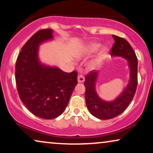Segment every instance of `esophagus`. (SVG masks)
<instances>
[{"label":"esophagus","instance_id":"1","mask_svg":"<svg viewBox=\"0 0 153 153\" xmlns=\"http://www.w3.org/2000/svg\"><path fill=\"white\" fill-rule=\"evenodd\" d=\"M84 81H85L84 76H83L82 74H79L78 76V82L79 83H82Z\"/></svg>","mask_w":153,"mask_h":153}]
</instances>
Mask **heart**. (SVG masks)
Segmentation results:
<instances>
[{"mask_svg":"<svg viewBox=\"0 0 153 153\" xmlns=\"http://www.w3.org/2000/svg\"><path fill=\"white\" fill-rule=\"evenodd\" d=\"M100 48H101V45L100 44H97V43H93V44H91V45H87L86 47H85L81 51V55H85V54H91L93 53H95V52L97 51ZM106 52V50L104 51V53ZM104 58V54H102L100 56L99 58H97V60H95V61L92 62L91 64V68H95L96 67H97L98 65H100V63H101L102 60H103V58Z\"/></svg>","mask_w":153,"mask_h":153,"instance_id":"1","label":"heart"}]
</instances>
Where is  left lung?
<instances>
[{
    "mask_svg": "<svg viewBox=\"0 0 153 153\" xmlns=\"http://www.w3.org/2000/svg\"><path fill=\"white\" fill-rule=\"evenodd\" d=\"M115 42L111 54L126 58L130 68V81L122 94L114 101L106 102L98 97L95 91V82L98 72L92 70L85 77V104L90 113L101 120L114 118L124 111L132 100L138 83V62L136 53L131 45L123 37L113 35Z\"/></svg>",
    "mask_w": 153,
    "mask_h": 153,
    "instance_id": "obj_1",
    "label": "left lung"
}]
</instances>
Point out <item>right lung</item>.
I'll return each instance as SVG.
<instances>
[{"instance_id":"obj_1","label":"right lung","mask_w":153,"mask_h":153,"mask_svg":"<svg viewBox=\"0 0 153 153\" xmlns=\"http://www.w3.org/2000/svg\"><path fill=\"white\" fill-rule=\"evenodd\" d=\"M51 29L35 33L23 46L15 66L16 88L30 111L43 119H53L63 113L77 84V72H65L39 63V45L52 39Z\"/></svg>"}]
</instances>
